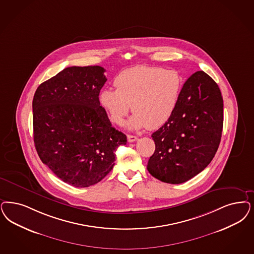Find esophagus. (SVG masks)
Instances as JSON below:
<instances>
[{
	"instance_id": "esophagus-1",
	"label": "esophagus",
	"mask_w": 254,
	"mask_h": 254,
	"mask_svg": "<svg viewBox=\"0 0 254 254\" xmlns=\"http://www.w3.org/2000/svg\"><path fill=\"white\" fill-rule=\"evenodd\" d=\"M138 140L137 136H134V135H127V141L128 142H133L135 140Z\"/></svg>"
}]
</instances>
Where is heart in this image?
I'll return each mask as SVG.
<instances>
[{"label": "heart", "instance_id": "1", "mask_svg": "<svg viewBox=\"0 0 254 254\" xmlns=\"http://www.w3.org/2000/svg\"><path fill=\"white\" fill-rule=\"evenodd\" d=\"M116 89H103L100 104L113 122L121 125L130 108L134 114L127 126L132 129L164 125L175 112L183 87L178 71L139 65L124 70L114 79Z\"/></svg>", "mask_w": 254, "mask_h": 254}]
</instances>
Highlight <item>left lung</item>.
Returning <instances> with one entry per match:
<instances>
[{"mask_svg": "<svg viewBox=\"0 0 254 254\" xmlns=\"http://www.w3.org/2000/svg\"><path fill=\"white\" fill-rule=\"evenodd\" d=\"M223 127V99L218 84L203 71L186 80L174 114L152 134L156 149L150 175L181 184L204 170L219 148Z\"/></svg>", "mask_w": 254, "mask_h": 254, "instance_id": "left-lung-1", "label": "left lung"}]
</instances>
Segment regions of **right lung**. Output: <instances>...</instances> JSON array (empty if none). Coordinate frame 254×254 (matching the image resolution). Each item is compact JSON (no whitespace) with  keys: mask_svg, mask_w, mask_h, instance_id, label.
I'll return each instance as SVG.
<instances>
[{"mask_svg":"<svg viewBox=\"0 0 254 254\" xmlns=\"http://www.w3.org/2000/svg\"><path fill=\"white\" fill-rule=\"evenodd\" d=\"M104 72L98 65L66 67L41 83L34 96L37 154L62 181L78 188L101 181L114 168L115 150L127 143L100 106Z\"/></svg>","mask_w":254,"mask_h":254,"instance_id":"right-lung-1","label":"right lung"}]
</instances>
